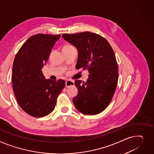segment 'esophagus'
Here are the masks:
<instances>
[{"mask_svg":"<svg viewBox=\"0 0 154 154\" xmlns=\"http://www.w3.org/2000/svg\"><path fill=\"white\" fill-rule=\"evenodd\" d=\"M74 85V82L70 81V80H67L66 82V87H69L70 86H73Z\"/></svg>","mask_w":154,"mask_h":154,"instance_id":"1","label":"esophagus"}]
</instances>
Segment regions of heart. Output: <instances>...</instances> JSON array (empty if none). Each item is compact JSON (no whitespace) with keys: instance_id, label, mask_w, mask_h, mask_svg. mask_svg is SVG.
Here are the masks:
<instances>
[{"instance_id":"1","label":"heart","mask_w":154,"mask_h":154,"mask_svg":"<svg viewBox=\"0 0 154 154\" xmlns=\"http://www.w3.org/2000/svg\"><path fill=\"white\" fill-rule=\"evenodd\" d=\"M71 48H74L72 46V45H65L64 47H63V49H71Z\"/></svg>"}]
</instances>
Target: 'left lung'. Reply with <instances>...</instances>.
Here are the masks:
<instances>
[{"mask_svg": "<svg viewBox=\"0 0 154 154\" xmlns=\"http://www.w3.org/2000/svg\"><path fill=\"white\" fill-rule=\"evenodd\" d=\"M63 38L78 51L76 69H88L86 82L76 80L78 94L73 103L78 111L95 115L106 108L115 92L118 66L114 51L108 41L89 32L63 34Z\"/></svg>", "mask_w": 154, "mask_h": 154, "instance_id": "1", "label": "left lung"}]
</instances>
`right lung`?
<instances>
[{"label": "right lung", "mask_w": 154, "mask_h": 154, "mask_svg": "<svg viewBox=\"0 0 154 154\" xmlns=\"http://www.w3.org/2000/svg\"><path fill=\"white\" fill-rule=\"evenodd\" d=\"M60 35L37 34L28 38L15 57L12 85L20 106L30 116L48 115L66 86L64 80L46 79L42 70Z\"/></svg>", "instance_id": "obj_1"}]
</instances>
